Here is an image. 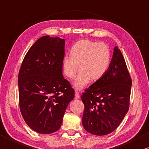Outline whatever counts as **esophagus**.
Wrapping results in <instances>:
<instances>
[{"label":"esophagus","mask_w":149,"mask_h":149,"mask_svg":"<svg viewBox=\"0 0 149 149\" xmlns=\"http://www.w3.org/2000/svg\"><path fill=\"white\" fill-rule=\"evenodd\" d=\"M79 97H80V95H79V91H78L77 90H75V99H79Z\"/></svg>","instance_id":"34e87169"}]
</instances>
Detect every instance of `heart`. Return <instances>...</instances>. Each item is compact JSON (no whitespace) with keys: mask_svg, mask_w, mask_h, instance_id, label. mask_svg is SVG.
I'll list each match as a JSON object with an SVG mask.
<instances>
[{"mask_svg":"<svg viewBox=\"0 0 149 149\" xmlns=\"http://www.w3.org/2000/svg\"><path fill=\"white\" fill-rule=\"evenodd\" d=\"M111 55L107 45L89 40H80L72 45L70 57L62 62L64 74L70 79L80 72L74 82L75 88L81 89L91 81H98L109 69Z\"/></svg>","mask_w":149,"mask_h":149,"instance_id":"b5f03b06","label":"heart"}]
</instances>
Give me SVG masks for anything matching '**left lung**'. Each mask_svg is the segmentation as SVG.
<instances>
[{
    "instance_id": "left-lung-1",
    "label": "left lung",
    "mask_w": 149,
    "mask_h": 149,
    "mask_svg": "<svg viewBox=\"0 0 149 149\" xmlns=\"http://www.w3.org/2000/svg\"><path fill=\"white\" fill-rule=\"evenodd\" d=\"M132 84L123 54L116 46L106 74L81 95L85 130L104 136L117 128L129 109Z\"/></svg>"
}]
</instances>
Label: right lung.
Segmentation results:
<instances>
[{"mask_svg": "<svg viewBox=\"0 0 149 149\" xmlns=\"http://www.w3.org/2000/svg\"><path fill=\"white\" fill-rule=\"evenodd\" d=\"M65 40L42 36L29 49L19 72V102L26 124L42 134L61 128L74 90L63 75Z\"/></svg>", "mask_w": 149, "mask_h": 149, "instance_id": "add662e5", "label": "right lung"}]
</instances>
